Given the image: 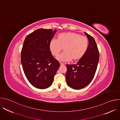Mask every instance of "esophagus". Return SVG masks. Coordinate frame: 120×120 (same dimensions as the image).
I'll list each match as a JSON object with an SVG mask.
<instances>
[{"mask_svg":"<svg viewBox=\"0 0 120 120\" xmlns=\"http://www.w3.org/2000/svg\"><path fill=\"white\" fill-rule=\"evenodd\" d=\"M60 65H63V66H64V65H65V64H64V63H60Z\"/></svg>","mask_w":120,"mask_h":120,"instance_id":"34e87169","label":"esophagus"}]
</instances>
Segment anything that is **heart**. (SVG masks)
<instances>
[{
    "label": "heart",
    "instance_id": "b5f03b06",
    "mask_svg": "<svg viewBox=\"0 0 120 120\" xmlns=\"http://www.w3.org/2000/svg\"><path fill=\"white\" fill-rule=\"evenodd\" d=\"M89 42L88 39L80 34L67 32L59 34L57 39H53L49 44L51 52L57 56L64 48V52L57 59L62 62L75 61L81 59L87 52Z\"/></svg>",
    "mask_w": 120,
    "mask_h": 120
}]
</instances>
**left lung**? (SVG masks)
<instances>
[{"label":"left lung","instance_id":"8db88e82","mask_svg":"<svg viewBox=\"0 0 120 120\" xmlns=\"http://www.w3.org/2000/svg\"><path fill=\"white\" fill-rule=\"evenodd\" d=\"M89 40L87 52L75 64H67L66 81L67 85L74 89L86 86L93 79L99 60V52L94 38L84 32Z\"/></svg>","mask_w":120,"mask_h":120}]
</instances>
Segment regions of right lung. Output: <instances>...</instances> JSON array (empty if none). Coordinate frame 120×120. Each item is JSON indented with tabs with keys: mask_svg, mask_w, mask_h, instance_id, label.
<instances>
[{
	"mask_svg": "<svg viewBox=\"0 0 120 120\" xmlns=\"http://www.w3.org/2000/svg\"><path fill=\"white\" fill-rule=\"evenodd\" d=\"M57 31L39 28L26 38L21 52L25 75L36 88L50 86L59 67V62L51 53L49 44Z\"/></svg>",
	"mask_w": 120,
	"mask_h": 120,
	"instance_id": "right-lung-1",
	"label": "right lung"
}]
</instances>
